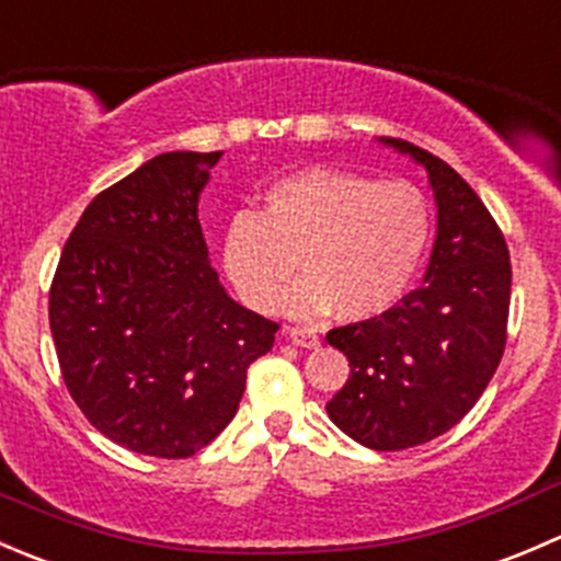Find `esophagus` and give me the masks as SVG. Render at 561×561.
<instances>
[{"label":"esophagus","mask_w":561,"mask_h":561,"mask_svg":"<svg viewBox=\"0 0 561 561\" xmlns=\"http://www.w3.org/2000/svg\"><path fill=\"white\" fill-rule=\"evenodd\" d=\"M287 333H290V339L298 344V347H307V350L320 347V333H317L314 328H309V325H290V328H287Z\"/></svg>","instance_id":"esophagus-1"}]
</instances>
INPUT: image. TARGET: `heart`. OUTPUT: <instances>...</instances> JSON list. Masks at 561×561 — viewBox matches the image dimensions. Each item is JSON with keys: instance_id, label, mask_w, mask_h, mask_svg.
<instances>
[{"instance_id": "1", "label": "heart", "mask_w": 561, "mask_h": 561, "mask_svg": "<svg viewBox=\"0 0 561 561\" xmlns=\"http://www.w3.org/2000/svg\"><path fill=\"white\" fill-rule=\"evenodd\" d=\"M428 239L432 208L415 184L312 168L268 186L260 214L230 219L222 260L249 307L268 309L301 260L309 276L274 309L366 320L404 296Z\"/></svg>"}]
</instances>
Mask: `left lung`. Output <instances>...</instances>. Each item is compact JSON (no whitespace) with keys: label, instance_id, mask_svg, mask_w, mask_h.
Returning a JSON list of instances; mask_svg holds the SVG:
<instances>
[{"label":"left lung","instance_id":"8db88e82","mask_svg":"<svg viewBox=\"0 0 561 561\" xmlns=\"http://www.w3.org/2000/svg\"><path fill=\"white\" fill-rule=\"evenodd\" d=\"M426 168L437 241L423 285L369 320L328 331L350 360L328 417L371 450H404L450 432L500 366L511 312V252L478 192L448 162L386 140Z\"/></svg>","mask_w":561,"mask_h":561}]
</instances>
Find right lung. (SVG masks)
I'll list each match as a JSON object with an SVG mask.
<instances>
[{
  "label": "right lung",
  "mask_w": 561,
  "mask_h": 561,
  "mask_svg": "<svg viewBox=\"0 0 561 561\" xmlns=\"http://www.w3.org/2000/svg\"><path fill=\"white\" fill-rule=\"evenodd\" d=\"M222 151H168L100 192L61 249L48 296L61 380L133 454L190 458L230 421L279 322L219 285L197 197Z\"/></svg>",
  "instance_id": "right-lung-1"
}]
</instances>
